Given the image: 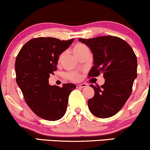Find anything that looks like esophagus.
<instances>
[{
  "label": "esophagus",
  "mask_w": 150,
  "mask_h": 150,
  "mask_svg": "<svg viewBox=\"0 0 150 150\" xmlns=\"http://www.w3.org/2000/svg\"><path fill=\"white\" fill-rule=\"evenodd\" d=\"M86 86H87V84H84V83H82V84H77V88H78V89H82V88L86 87Z\"/></svg>",
  "instance_id": "obj_1"
}]
</instances>
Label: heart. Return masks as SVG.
<instances>
[{
    "label": "heart",
    "mask_w": 150,
    "mask_h": 150,
    "mask_svg": "<svg viewBox=\"0 0 150 150\" xmlns=\"http://www.w3.org/2000/svg\"><path fill=\"white\" fill-rule=\"evenodd\" d=\"M86 48H87V47H86V46L85 45L82 44V43H77V44H76L75 46H74L73 52H74V54L76 55L77 54H78L79 52H81L82 50H84V49H86ZM61 56H60V57H59V60L61 59ZM68 77H69L70 80H75V81L79 80L80 78V74H79L78 73H77V72H71V73H68Z\"/></svg>",
    "instance_id": "obj_1"
}]
</instances>
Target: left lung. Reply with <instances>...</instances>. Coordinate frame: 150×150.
Masks as SVG:
<instances>
[{
  "instance_id": "1",
  "label": "left lung",
  "mask_w": 150,
  "mask_h": 150,
  "mask_svg": "<svg viewBox=\"0 0 150 150\" xmlns=\"http://www.w3.org/2000/svg\"><path fill=\"white\" fill-rule=\"evenodd\" d=\"M89 47L93 54V66L89 77L103 74L104 84H91L94 96L88 100L89 110L98 118L116 115L127 102L137 77V58L124 40L115 36H100L78 39Z\"/></svg>"
}]
</instances>
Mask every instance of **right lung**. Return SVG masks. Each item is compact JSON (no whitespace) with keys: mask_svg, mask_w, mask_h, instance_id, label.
Returning <instances> with one entry per match:
<instances>
[{"mask_svg":"<svg viewBox=\"0 0 150 150\" xmlns=\"http://www.w3.org/2000/svg\"><path fill=\"white\" fill-rule=\"evenodd\" d=\"M40 37L27 42L15 61L16 81L25 101L36 115L49 121L60 120L67 109L68 96L76 88L71 83L61 88L49 84L54 75L59 55L73 42Z\"/></svg>","mask_w":150,"mask_h":150,"instance_id":"obj_1","label":"right lung"}]
</instances>
